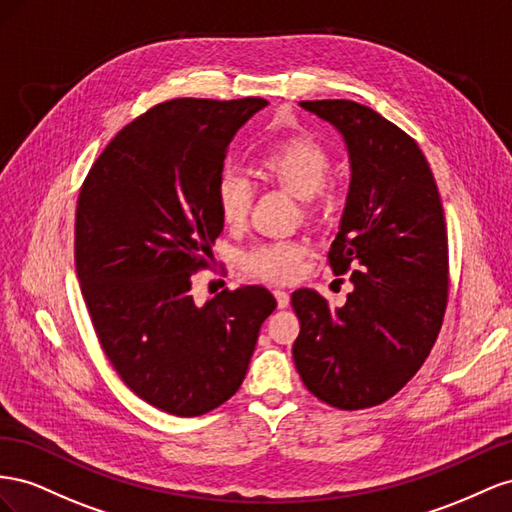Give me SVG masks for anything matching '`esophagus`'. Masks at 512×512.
Here are the masks:
<instances>
[{
	"instance_id": "34e87169",
	"label": "esophagus",
	"mask_w": 512,
	"mask_h": 512,
	"mask_svg": "<svg viewBox=\"0 0 512 512\" xmlns=\"http://www.w3.org/2000/svg\"><path fill=\"white\" fill-rule=\"evenodd\" d=\"M274 298H276V304H279V309H285V306L289 304V291L274 289Z\"/></svg>"
}]
</instances>
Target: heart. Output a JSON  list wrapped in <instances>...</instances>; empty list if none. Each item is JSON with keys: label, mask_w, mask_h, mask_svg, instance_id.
I'll return each instance as SVG.
<instances>
[{"label": "heart", "mask_w": 512, "mask_h": 512, "mask_svg": "<svg viewBox=\"0 0 512 512\" xmlns=\"http://www.w3.org/2000/svg\"><path fill=\"white\" fill-rule=\"evenodd\" d=\"M330 171V156L309 137H289L272 143L259 154L257 173L266 182L285 188L302 201L324 188ZM218 214L229 229L244 227L253 203V188L236 171H223L214 186ZM302 244L294 240L264 242L253 246L242 257L248 274L266 281H291L300 270Z\"/></svg>", "instance_id": "1"}]
</instances>
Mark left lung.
Masks as SVG:
<instances>
[{"instance_id": "8db88e82", "label": "left lung", "mask_w": 512, "mask_h": 512, "mask_svg": "<svg viewBox=\"0 0 512 512\" xmlns=\"http://www.w3.org/2000/svg\"><path fill=\"white\" fill-rule=\"evenodd\" d=\"M345 141L352 180L328 261L354 291L330 309L298 289L294 362L304 386L339 410L394 397L427 360L448 302V236L437 184L418 143L354 100H302Z\"/></svg>"}]
</instances>
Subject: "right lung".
<instances>
[{
    "instance_id": "add662e5",
    "label": "right lung",
    "mask_w": 512,
    "mask_h": 512,
    "mask_svg": "<svg viewBox=\"0 0 512 512\" xmlns=\"http://www.w3.org/2000/svg\"><path fill=\"white\" fill-rule=\"evenodd\" d=\"M264 98H175L124 126L81 186L75 264L96 337L122 382L173 416H201L240 388L266 287L223 289L199 306L193 274L210 266L223 218L214 186L238 130Z\"/></svg>"
}]
</instances>
